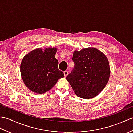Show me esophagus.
<instances>
[{
  "instance_id": "1",
  "label": "esophagus",
  "mask_w": 133,
  "mask_h": 133,
  "mask_svg": "<svg viewBox=\"0 0 133 133\" xmlns=\"http://www.w3.org/2000/svg\"><path fill=\"white\" fill-rule=\"evenodd\" d=\"M68 73H69V72H68V71H64V77H67V75H68Z\"/></svg>"
}]
</instances>
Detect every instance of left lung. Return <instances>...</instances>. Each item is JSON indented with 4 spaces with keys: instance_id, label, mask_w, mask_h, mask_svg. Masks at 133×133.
<instances>
[{
    "instance_id": "obj_1",
    "label": "left lung",
    "mask_w": 133,
    "mask_h": 133,
    "mask_svg": "<svg viewBox=\"0 0 133 133\" xmlns=\"http://www.w3.org/2000/svg\"><path fill=\"white\" fill-rule=\"evenodd\" d=\"M74 67L67 76L75 93L84 99L94 98L106 86L110 75L109 62L102 52L94 48L75 51Z\"/></svg>"
}]
</instances>
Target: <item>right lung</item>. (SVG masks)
Instances as JSON below:
<instances>
[{
    "label": "right lung",
    "mask_w": 133,
    "mask_h": 133,
    "mask_svg": "<svg viewBox=\"0 0 133 133\" xmlns=\"http://www.w3.org/2000/svg\"><path fill=\"white\" fill-rule=\"evenodd\" d=\"M56 48L34 50L24 56L21 64L22 79L32 91L42 94L54 87L63 72L58 69V61L55 58Z\"/></svg>",
    "instance_id": "1"
}]
</instances>
